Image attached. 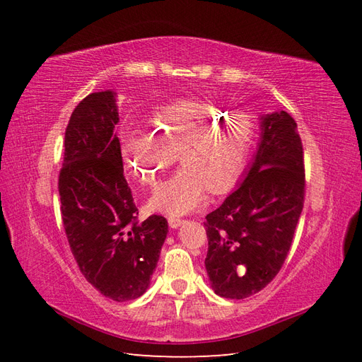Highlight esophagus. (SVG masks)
Listing matches in <instances>:
<instances>
[{"instance_id":"esophagus-1","label":"esophagus","mask_w":362,"mask_h":362,"mask_svg":"<svg viewBox=\"0 0 362 362\" xmlns=\"http://www.w3.org/2000/svg\"><path fill=\"white\" fill-rule=\"evenodd\" d=\"M184 223L182 218H178V217H169V226L170 228H178Z\"/></svg>"}]
</instances>
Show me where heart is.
Masks as SVG:
<instances>
[{"mask_svg": "<svg viewBox=\"0 0 362 362\" xmlns=\"http://www.w3.org/2000/svg\"><path fill=\"white\" fill-rule=\"evenodd\" d=\"M152 134L128 136L124 158L131 173L145 185L157 187L177 156L182 169L156 192L151 210L182 216L206 202V193H223L243 173L255 137L249 113H225L222 107L181 100L151 116Z\"/></svg>", "mask_w": 362, "mask_h": 362, "instance_id": "1", "label": "heart"}]
</instances>
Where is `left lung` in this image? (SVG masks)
<instances>
[{
    "label": "left lung",
    "mask_w": 362,
    "mask_h": 362,
    "mask_svg": "<svg viewBox=\"0 0 362 362\" xmlns=\"http://www.w3.org/2000/svg\"><path fill=\"white\" fill-rule=\"evenodd\" d=\"M303 148L287 112L261 116V140L245 181L204 222L205 269L216 294L245 299L278 275L303 208Z\"/></svg>",
    "instance_id": "8db88e82"
}]
</instances>
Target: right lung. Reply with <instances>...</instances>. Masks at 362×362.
Returning a JSON list of instances; mask_svg holds the SVG:
<instances>
[{"label": "right lung", "mask_w": 362, "mask_h": 362, "mask_svg": "<svg viewBox=\"0 0 362 362\" xmlns=\"http://www.w3.org/2000/svg\"><path fill=\"white\" fill-rule=\"evenodd\" d=\"M115 92L87 95L64 133L59 175L64 233L84 278L108 299L140 298L151 284L168 221L139 210L124 177Z\"/></svg>", "instance_id": "obj_1"}]
</instances>
